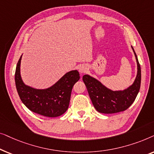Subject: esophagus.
<instances>
[{"instance_id":"1","label":"esophagus","mask_w":154,"mask_h":154,"mask_svg":"<svg viewBox=\"0 0 154 154\" xmlns=\"http://www.w3.org/2000/svg\"><path fill=\"white\" fill-rule=\"evenodd\" d=\"M79 72L81 73H84L87 71L88 69H87V67H86L85 66H84V65H81V66L79 67Z\"/></svg>"}]
</instances>
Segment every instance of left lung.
Wrapping results in <instances>:
<instances>
[{
  "label": "left lung",
  "mask_w": 154,
  "mask_h": 154,
  "mask_svg": "<svg viewBox=\"0 0 154 154\" xmlns=\"http://www.w3.org/2000/svg\"><path fill=\"white\" fill-rule=\"evenodd\" d=\"M137 64V74L133 84L123 91H112L89 75H84L83 81L87 88L92 104L102 113H114L129 108L135 100L140 89L141 68L137 57L132 48Z\"/></svg>",
  "instance_id": "1"
}]
</instances>
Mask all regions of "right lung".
Instances as JSON below:
<instances>
[{
	"label": "right lung",
	"mask_w": 154,
	"mask_h": 154,
	"mask_svg": "<svg viewBox=\"0 0 154 154\" xmlns=\"http://www.w3.org/2000/svg\"><path fill=\"white\" fill-rule=\"evenodd\" d=\"M22 56L17 64L14 80L20 100L33 112L46 117H57L66 112L70 102L71 90L80 79L77 70L66 73L48 89L38 90L23 83L20 75Z\"/></svg>",
	"instance_id": "right-lung-1"
}]
</instances>
